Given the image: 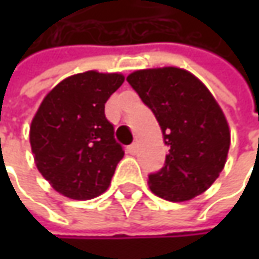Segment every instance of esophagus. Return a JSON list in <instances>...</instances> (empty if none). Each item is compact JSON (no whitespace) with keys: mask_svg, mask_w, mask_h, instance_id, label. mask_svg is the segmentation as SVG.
Returning a JSON list of instances; mask_svg holds the SVG:
<instances>
[{"mask_svg":"<svg viewBox=\"0 0 259 259\" xmlns=\"http://www.w3.org/2000/svg\"><path fill=\"white\" fill-rule=\"evenodd\" d=\"M137 151H138V145L137 144H131L128 147V153L131 155H135L137 154Z\"/></svg>","mask_w":259,"mask_h":259,"instance_id":"1","label":"esophagus"}]
</instances>
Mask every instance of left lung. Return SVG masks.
Masks as SVG:
<instances>
[{
  "instance_id": "left-lung-1",
  "label": "left lung",
  "mask_w": 259,
  "mask_h": 259,
  "mask_svg": "<svg viewBox=\"0 0 259 259\" xmlns=\"http://www.w3.org/2000/svg\"><path fill=\"white\" fill-rule=\"evenodd\" d=\"M128 83L155 115L170 148L164 167L148 176L150 189L170 202L206 192L224 170L229 125L209 89L179 67L137 70Z\"/></svg>"
}]
</instances>
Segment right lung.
I'll list each match as a JSON object with an SVG mask.
<instances>
[{
	"label": "right lung",
	"mask_w": 259,
	"mask_h": 259,
	"mask_svg": "<svg viewBox=\"0 0 259 259\" xmlns=\"http://www.w3.org/2000/svg\"><path fill=\"white\" fill-rule=\"evenodd\" d=\"M124 79L96 70L69 76L46 95L31 121L35 165L69 199L89 200L104 193L124 157L105 116L106 101Z\"/></svg>",
	"instance_id": "1"
}]
</instances>
